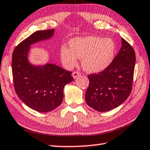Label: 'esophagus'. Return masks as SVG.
Listing matches in <instances>:
<instances>
[{"label":"esophagus","mask_w":150,"mask_h":150,"mask_svg":"<svg viewBox=\"0 0 150 150\" xmlns=\"http://www.w3.org/2000/svg\"><path fill=\"white\" fill-rule=\"evenodd\" d=\"M80 75H81V73L79 72V71H74L72 73V76L74 79L77 78L78 77H79Z\"/></svg>","instance_id":"obj_1"}]
</instances>
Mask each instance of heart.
I'll use <instances>...</instances> for the list:
<instances>
[{
	"instance_id": "b5f03b06",
	"label": "heart",
	"mask_w": 150,
	"mask_h": 150,
	"mask_svg": "<svg viewBox=\"0 0 150 150\" xmlns=\"http://www.w3.org/2000/svg\"><path fill=\"white\" fill-rule=\"evenodd\" d=\"M115 52V43L110 38L97 36L75 38L69 42V48L62 47L61 58L68 68L77 64V57L82 58V66L87 71L99 73L110 65Z\"/></svg>"
}]
</instances>
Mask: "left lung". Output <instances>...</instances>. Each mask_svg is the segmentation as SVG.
Instances as JSON below:
<instances>
[{"mask_svg":"<svg viewBox=\"0 0 150 150\" xmlns=\"http://www.w3.org/2000/svg\"><path fill=\"white\" fill-rule=\"evenodd\" d=\"M136 54L133 47L122 38V47L110 65L97 74H90L85 101L96 111L106 112L118 107L132 89Z\"/></svg>","mask_w":150,"mask_h":150,"instance_id":"1","label":"left lung"}]
</instances>
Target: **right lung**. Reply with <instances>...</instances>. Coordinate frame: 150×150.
I'll list each match as a JSON object with an SVG mask.
<instances>
[{"mask_svg":"<svg viewBox=\"0 0 150 150\" xmlns=\"http://www.w3.org/2000/svg\"><path fill=\"white\" fill-rule=\"evenodd\" d=\"M54 30L36 31L14 48L12 71L14 89L28 107L41 112L52 111L62 104L63 88L73 81L71 72L55 64L34 66L28 60L30 45L53 36Z\"/></svg>","mask_w":150,"mask_h":150,"instance_id":"right-lung-1","label":"right lung"}]
</instances>
